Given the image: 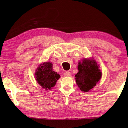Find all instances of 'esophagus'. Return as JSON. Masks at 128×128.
<instances>
[{
  "instance_id": "1",
  "label": "esophagus",
  "mask_w": 128,
  "mask_h": 128,
  "mask_svg": "<svg viewBox=\"0 0 128 128\" xmlns=\"http://www.w3.org/2000/svg\"><path fill=\"white\" fill-rule=\"evenodd\" d=\"M64 74L66 76H71V73L69 72H66L64 73Z\"/></svg>"
}]
</instances>
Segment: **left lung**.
<instances>
[{"instance_id":"8db88e82","label":"left lung","mask_w":128,"mask_h":128,"mask_svg":"<svg viewBox=\"0 0 128 128\" xmlns=\"http://www.w3.org/2000/svg\"><path fill=\"white\" fill-rule=\"evenodd\" d=\"M78 72L75 75L76 81L80 90L88 92L100 80L102 73L95 60L84 59L78 65Z\"/></svg>"}]
</instances>
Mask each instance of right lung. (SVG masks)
Masks as SVG:
<instances>
[{
  "label": "right lung",
  "mask_w": 128,
  "mask_h": 128,
  "mask_svg": "<svg viewBox=\"0 0 128 128\" xmlns=\"http://www.w3.org/2000/svg\"><path fill=\"white\" fill-rule=\"evenodd\" d=\"M35 74L38 83L46 90H50L54 87L60 77L57 72L53 71L52 64L48 62L40 64Z\"/></svg>",
  "instance_id": "1"
}]
</instances>
